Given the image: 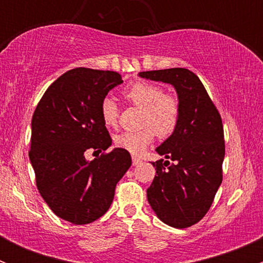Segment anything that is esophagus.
<instances>
[{
    "label": "esophagus",
    "instance_id": "esophagus-1",
    "mask_svg": "<svg viewBox=\"0 0 263 263\" xmlns=\"http://www.w3.org/2000/svg\"><path fill=\"white\" fill-rule=\"evenodd\" d=\"M141 163H142V160H140V159H137V158L132 159V164H134V165H140Z\"/></svg>",
    "mask_w": 263,
    "mask_h": 263
}]
</instances>
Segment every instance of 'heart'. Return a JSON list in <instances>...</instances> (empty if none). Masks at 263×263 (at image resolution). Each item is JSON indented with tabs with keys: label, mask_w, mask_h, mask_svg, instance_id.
<instances>
[{
	"label": "heart",
	"mask_w": 263,
	"mask_h": 263,
	"mask_svg": "<svg viewBox=\"0 0 263 263\" xmlns=\"http://www.w3.org/2000/svg\"><path fill=\"white\" fill-rule=\"evenodd\" d=\"M123 95L129 103L141 108V124L146 127L116 135L113 140L117 147L139 155L153 142L154 132L159 137H168L176 131L181 118V108L174 98L164 94L159 85L146 81L136 82L124 89ZM100 116L105 126L115 127L117 124L119 109L112 98L102 100Z\"/></svg>",
	"instance_id": "1"
}]
</instances>
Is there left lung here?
Here are the masks:
<instances>
[{
	"mask_svg": "<svg viewBox=\"0 0 263 263\" xmlns=\"http://www.w3.org/2000/svg\"><path fill=\"white\" fill-rule=\"evenodd\" d=\"M139 76L171 84L178 95V127L156 147L166 160L153 163L156 176L146 192L161 221L184 229L205 216L221 184L225 155L221 117L202 82L187 68L146 71Z\"/></svg>",
	"mask_w": 263,
	"mask_h": 263,
	"instance_id": "obj_1",
	"label": "left lung"
}]
</instances>
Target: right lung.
<instances>
[{"label":"right lung","instance_id":"obj_1","mask_svg":"<svg viewBox=\"0 0 263 263\" xmlns=\"http://www.w3.org/2000/svg\"><path fill=\"white\" fill-rule=\"evenodd\" d=\"M115 71L79 67L46 90L31 119L29 159L39 193L58 217L82 225L112 205L117 183L131 166L128 151L116 147L89 161L86 150L112 145L100 103L122 84Z\"/></svg>","mask_w":263,"mask_h":263}]
</instances>
